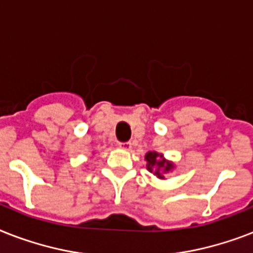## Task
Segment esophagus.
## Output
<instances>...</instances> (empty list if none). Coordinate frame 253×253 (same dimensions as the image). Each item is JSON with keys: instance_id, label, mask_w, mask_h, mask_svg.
<instances>
[{"instance_id": "esophagus-1", "label": "esophagus", "mask_w": 253, "mask_h": 253, "mask_svg": "<svg viewBox=\"0 0 253 253\" xmlns=\"http://www.w3.org/2000/svg\"><path fill=\"white\" fill-rule=\"evenodd\" d=\"M118 147L122 148V149H126V151H130V149H131V143H130V141H125V143H118Z\"/></svg>"}]
</instances>
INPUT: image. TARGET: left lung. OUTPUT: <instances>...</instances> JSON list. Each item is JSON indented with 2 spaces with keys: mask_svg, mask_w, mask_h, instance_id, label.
Instances as JSON below:
<instances>
[{
  "mask_svg": "<svg viewBox=\"0 0 253 253\" xmlns=\"http://www.w3.org/2000/svg\"><path fill=\"white\" fill-rule=\"evenodd\" d=\"M145 160H147V169L159 178H164V173H168L173 169V164L165 161L162 159V155H159L156 152H148L145 155Z\"/></svg>",
  "mask_w": 253,
  "mask_h": 253,
  "instance_id": "obj_1",
  "label": "left lung"
}]
</instances>
